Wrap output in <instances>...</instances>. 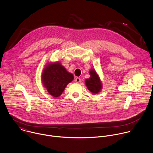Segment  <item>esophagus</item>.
<instances>
[{
    "label": "esophagus",
    "mask_w": 153,
    "mask_h": 153,
    "mask_svg": "<svg viewBox=\"0 0 153 153\" xmlns=\"http://www.w3.org/2000/svg\"><path fill=\"white\" fill-rule=\"evenodd\" d=\"M80 81H81V79L79 77H76L75 79V82L76 83H79V82H80Z\"/></svg>",
    "instance_id": "obj_1"
}]
</instances>
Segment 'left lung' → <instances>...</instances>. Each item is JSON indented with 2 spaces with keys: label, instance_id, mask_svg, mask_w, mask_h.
Returning a JSON list of instances; mask_svg holds the SVG:
<instances>
[{
  "label": "left lung",
  "instance_id": "left-lung-1",
  "mask_svg": "<svg viewBox=\"0 0 153 153\" xmlns=\"http://www.w3.org/2000/svg\"><path fill=\"white\" fill-rule=\"evenodd\" d=\"M89 74L91 75V77L89 79H86V85L88 89L91 92L94 94H97L101 90V87H102V85H101L100 79L94 70H92L91 71H90Z\"/></svg>",
  "mask_w": 153,
  "mask_h": 153
}]
</instances>
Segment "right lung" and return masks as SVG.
I'll list each match as a JSON object with an SVG mask.
<instances>
[{"mask_svg": "<svg viewBox=\"0 0 153 153\" xmlns=\"http://www.w3.org/2000/svg\"><path fill=\"white\" fill-rule=\"evenodd\" d=\"M73 79V75L67 71L59 62L47 65L42 74L44 86L50 95L55 97L62 94L67 85Z\"/></svg>", "mask_w": 153, "mask_h": 153, "instance_id": "right-lung-1", "label": "right lung"}]
</instances>
